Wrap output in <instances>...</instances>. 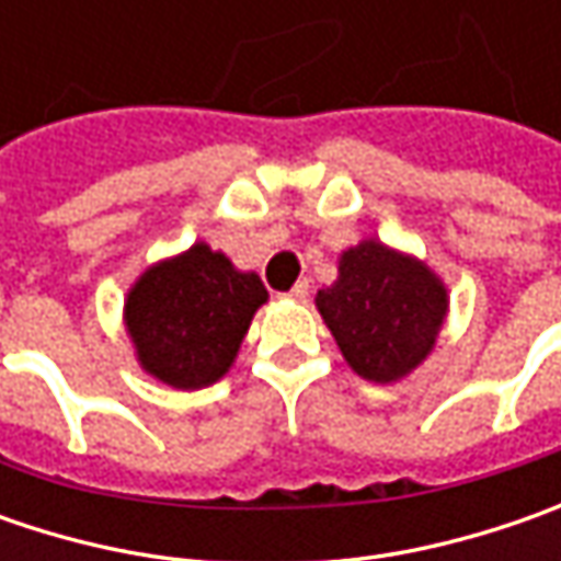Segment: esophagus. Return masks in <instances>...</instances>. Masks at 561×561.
Returning a JSON list of instances; mask_svg holds the SVG:
<instances>
[{
    "label": "esophagus",
    "instance_id": "34e87169",
    "mask_svg": "<svg viewBox=\"0 0 561 561\" xmlns=\"http://www.w3.org/2000/svg\"><path fill=\"white\" fill-rule=\"evenodd\" d=\"M287 296H290V299H296V302H306V299H309V280H299V284H296V287H293Z\"/></svg>",
    "mask_w": 561,
    "mask_h": 561
}]
</instances>
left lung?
<instances>
[{"mask_svg": "<svg viewBox=\"0 0 561 561\" xmlns=\"http://www.w3.org/2000/svg\"><path fill=\"white\" fill-rule=\"evenodd\" d=\"M314 306L353 371L390 383L434 350L446 318V287L412 255L365 240L343 252L336 284L318 290Z\"/></svg>", "mask_w": 561, "mask_h": 561, "instance_id": "obj_1", "label": "left lung"}]
</instances>
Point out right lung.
<instances>
[{"label":"right lung","instance_id":"1","mask_svg":"<svg viewBox=\"0 0 561 561\" xmlns=\"http://www.w3.org/2000/svg\"><path fill=\"white\" fill-rule=\"evenodd\" d=\"M265 299L259 274H243L227 255L196 243L142 274L124 321L149 375L178 390H199L230 368Z\"/></svg>","mask_w":561,"mask_h":561}]
</instances>
